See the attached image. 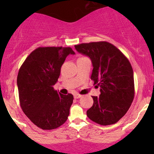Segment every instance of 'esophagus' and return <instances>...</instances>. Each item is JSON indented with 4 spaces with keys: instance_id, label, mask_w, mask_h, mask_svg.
Here are the masks:
<instances>
[{
    "instance_id": "obj_1",
    "label": "esophagus",
    "mask_w": 154,
    "mask_h": 154,
    "mask_svg": "<svg viewBox=\"0 0 154 154\" xmlns=\"http://www.w3.org/2000/svg\"><path fill=\"white\" fill-rule=\"evenodd\" d=\"M82 97V95H80V94H78V93H75L74 95V98L75 99H79V98Z\"/></svg>"
}]
</instances>
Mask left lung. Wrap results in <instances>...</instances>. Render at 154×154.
Returning a JSON list of instances; mask_svg holds the SVG:
<instances>
[{"mask_svg": "<svg viewBox=\"0 0 154 154\" xmlns=\"http://www.w3.org/2000/svg\"><path fill=\"white\" fill-rule=\"evenodd\" d=\"M92 61L91 79L100 87L99 96H92L93 105L87 116L98 124H114L130 109L134 98V79L131 64L117 48L107 42L75 45Z\"/></svg>", "mask_w": 154, "mask_h": 154, "instance_id": "obj_1", "label": "left lung"}]
</instances>
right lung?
<instances>
[{"label":"right lung","mask_w":154,"mask_h":154,"mask_svg":"<svg viewBox=\"0 0 154 154\" xmlns=\"http://www.w3.org/2000/svg\"><path fill=\"white\" fill-rule=\"evenodd\" d=\"M71 48L39 47L27 57L19 69L17 84L23 112L42 130H54L67 120L73 96L53 88Z\"/></svg>","instance_id":"1"}]
</instances>
